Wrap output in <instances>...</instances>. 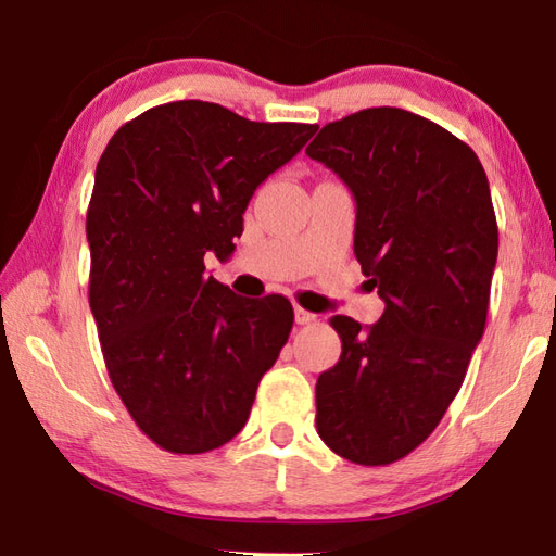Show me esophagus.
I'll list each match as a JSON object with an SVG mask.
<instances>
[{
  "label": "esophagus",
  "instance_id": "obj_1",
  "mask_svg": "<svg viewBox=\"0 0 556 556\" xmlns=\"http://www.w3.org/2000/svg\"><path fill=\"white\" fill-rule=\"evenodd\" d=\"M294 316H296V324H301V326L316 321V314L306 312V308H301V306H296V308H294Z\"/></svg>",
  "mask_w": 556,
  "mask_h": 556
}]
</instances>
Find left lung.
<instances>
[{"label": "left lung", "instance_id": "left-lung-1", "mask_svg": "<svg viewBox=\"0 0 556 556\" xmlns=\"http://www.w3.org/2000/svg\"><path fill=\"white\" fill-rule=\"evenodd\" d=\"M306 154L351 188L355 257L384 301L372 326L331 318L343 351L318 375L316 429L338 456L388 466L437 429L483 338L491 188L473 149L400 108L328 122Z\"/></svg>", "mask_w": 556, "mask_h": 556}]
</instances>
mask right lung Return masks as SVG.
<instances>
[{"instance_id": "obj_1", "label": "right lung", "mask_w": 556, "mask_h": 556, "mask_svg": "<svg viewBox=\"0 0 556 556\" xmlns=\"http://www.w3.org/2000/svg\"><path fill=\"white\" fill-rule=\"evenodd\" d=\"M316 129L178 100L122 125L100 156L86 220L90 312L112 388L164 451L228 444L287 343L289 299L232 294L205 275V255H232L252 193Z\"/></svg>"}]
</instances>
